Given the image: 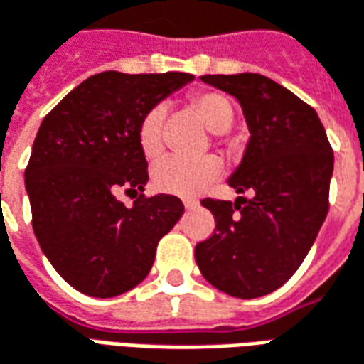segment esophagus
<instances>
[{"label":"esophagus","mask_w":364,"mask_h":364,"mask_svg":"<svg viewBox=\"0 0 364 364\" xmlns=\"http://www.w3.org/2000/svg\"><path fill=\"white\" fill-rule=\"evenodd\" d=\"M196 205H198V202H194V200H184V208L186 210H194Z\"/></svg>","instance_id":"34e87169"}]
</instances>
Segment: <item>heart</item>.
<instances>
[{
	"instance_id": "obj_1",
	"label": "heart",
	"mask_w": 364,
	"mask_h": 364,
	"mask_svg": "<svg viewBox=\"0 0 364 364\" xmlns=\"http://www.w3.org/2000/svg\"><path fill=\"white\" fill-rule=\"evenodd\" d=\"M192 112L202 119L211 133H225L233 123V105L228 97L219 92H202L190 100ZM162 121H164V107L154 105L143 115L139 123V146L146 159H159L164 151L162 139ZM221 172V162L215 156H203L198 161H184L178 156H168L156 164L154 168V186L161 192L174 196H196L203 188L215 180Z\"/></svg>"
}]
</instances>
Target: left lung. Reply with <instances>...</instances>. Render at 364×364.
I'll use <instances>...</instances> for the list:
<instances>
[{
	"mask_svg": "<svg viewBox=\"0 0 364 364\" xmlns=\"http://www.w3.org/2000/svg\"><path fill=\"white\" fill-rule=\"evenodd\" d=\"M202 82L235 97L251 136L228 180L239 198L202 202L215 231L196 245V262L221 292L260 298L298 270L326 221L333 151L316 109L274 80L243 72Z\"/></svg>",
	"mask_w": 364,
	"mask_h": 364,
	"instance_id": "8db88e82",
	"label": "left lung"
}]
</instances>
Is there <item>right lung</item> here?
<instances>
[{
    "label": "right lung",
    "mask_w": 364,
    "mask_h": 364,
    "mask_svg": "<svg viewBox=\"0 0 364 364\" xmlns=\"http://www.w3.org/2000/svg\"><path fill=\"white\" fill-rule=\"evenodd\" d=\"M192 80L184 72L94 74L41 123L25 170L33 231L78 292L113 298L135 288L182 218L176 196L139 194L127 208L117 194L143 192L149 182L136 135L143 115Z\"/></svg>",
    "instance_id": "add662e5"
}]
</instances>
